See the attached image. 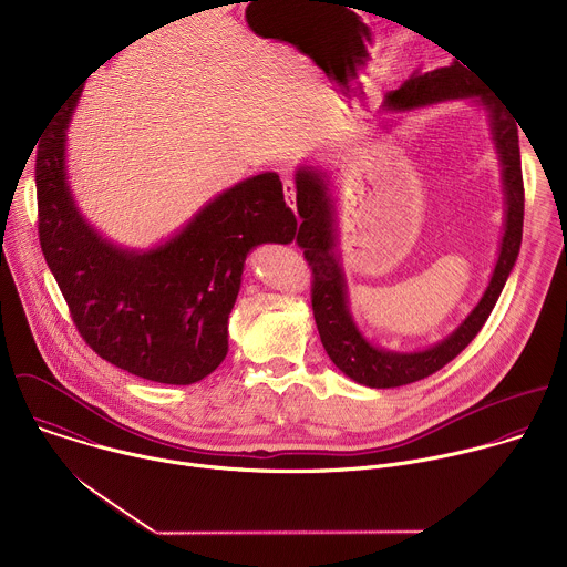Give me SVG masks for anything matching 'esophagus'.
<instances>
[{"instance_id": "esophagus-1", "label": "esophagus", "mask_w": 567, "mask_h": 567, "mask_svg": "<svg viewBox=\"0 0 567 567\" xmlns=\"http://www.w3.org/2000/svg\"><path fill=\"white\" fill-rule=\"evenodd\" d=\"M282 190H285V199L291 208H296V182L291 177L282 179Z\"/></svg>"}]
</instances>
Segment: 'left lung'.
Wrapping results in <instances>:
<instances>
[{
	"label": "left lung",
	"mask_w": 567,
	"mask_h": 567,
	"mask_svg": "<svg viewBox=\"0 0 567 567\" xmlns=\"http://www.w3.org/2000/svg\"><path fill=\"white\" fill-rule=\"evenodd\" d=\"M475 96L489 110L492 132L503 164V184L507 199L505 235L501 245V256L492 276V282L484 291L482 300L466 316L462 326L435 348L413 354H399L372 348L357 330L348 309L346 282L337 258V230L332 202L328 197V186L322 175L313 171H298L296 175V206L300 215V226L296 230V245L311 269V309L320 343L334 361V365L346 372L357 383L368 388H396L420 379H426L453 361L482 330L487 322L496 300L507 282V276L518 258L523 239V215H525V188L520 171V147H518V125L516 118L487 92L482 90L480 80L473 75L464 62H453L435 71L417 73L409 78L399 90L385 96V107L390 110H413L420 105Z\"/></svg>",
	"instance_id": "1"
}]
</instances>
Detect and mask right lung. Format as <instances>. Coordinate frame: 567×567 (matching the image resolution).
I'll list each match as a JSON object with an SVG mask.
<instances>
[{
    "mask_svg": "<svg viewBox=\"0 0 567 567\" xmlns=\"http://www.w3.org/2000/svg\"><path fill=\"white\" fill-rule=\"evenodd\" d=\"M80 92L62 103L35 152L44 260L78 334L101 359L147 381L195 383L226 357L247 254L296 237L280 177L265 173L233 186L158 249H116L80 217L66 186L64 132Z\"/></svg>",
    "mask_w": 567,
    "mask_h": 567,
    "instance_id": "1",
    "label": "right lung"
}]
</instances>
